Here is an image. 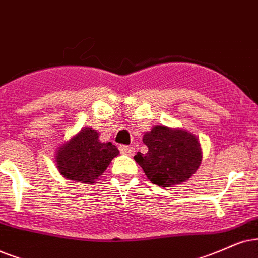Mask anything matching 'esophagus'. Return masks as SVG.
<instances>
[{
	"label": "esophagus",
	"mask_w": 258,
	"mask_h": 258,
	"mask_svg": "<svg viewBox=\"0 0 258 258\" xmlns=\"http://www.w3.org/2000/svg\"><path fill=\"white\" fill-rule=\"evenodd\" d=\"M119 150L122 155H126V156H133V153H135V150H133V148H131V146L121 145L119 148Z\"/></svg>",
	"instance_id": "esophagus-1"
}]
</instances>
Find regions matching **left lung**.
Listing matches in <instances>:
<instances>
[{
    "instance_id": "8db88e82",
    "label": "left lung",
    "mask_w": 258,
    "mask_h": 258,
    "mask_svg": "<svg viewBox=\"0 0 258 258\" xmlns=\"http://www.w3.org/2000/svg\"><path fill=\"white\" fill-rule=\"evenodd\" d=\"M143 142L149 151L145 155L137 153L135 161L158 187H174L187 182L200 167V142L187 130L153 126L143 136Z\"/></svg>"
}]
</instances>
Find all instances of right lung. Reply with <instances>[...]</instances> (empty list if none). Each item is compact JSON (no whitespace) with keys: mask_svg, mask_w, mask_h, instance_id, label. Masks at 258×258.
<instances>
[{"mask_svg":"<svg viewBox=\"0 0 258 258\" xmlns=\"http://www.w3.org/2000/svg\"><path fill=\"white\" fill-rule=\"evenodd\" d=\"M118 155L115 145L100 142L96 130L83 127L56 150L54 162L67 180L93 184Z\"/></svg>","mask_w":258,"mask_h":258,"instance_id":"right-lung-1","label":"right lung"}]
</instances>
